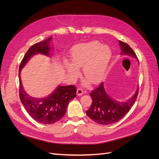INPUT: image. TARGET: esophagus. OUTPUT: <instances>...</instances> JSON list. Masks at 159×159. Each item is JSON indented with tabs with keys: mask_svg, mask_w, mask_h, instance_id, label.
Masks as SVG:
<instances>
[{
	"mask_svg": "<svg viewBox=\"0 0 159 159\" xmlns=\"http://www.w3.org/2000/svg\"><path fill=\"white\" fill-rule=\"evenodd\" d=\"M76 92H77V95H78V96L82 95L84 94V91L81 89H80V88H78V89H77Z\"/></svg>",
	"mask_w": 159,
	"mask_h": 159,
	"instance_id": "obj_1",
	"label": "esophagus"
}]
</instances>
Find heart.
I'll return each mask as SVG.
<instances>
[{"instance_id":"b5f03b06","label":"heart","mask_w":159,"mask_h":159,"mask_svg":"<svg viewBox=\"0 0 159 159\" xmlns=\"http://www.w3.org/2000/svg\"><path fill=\"white\" fill-rule=\"evenodd\" d=\"M111 56L109 47L91 41L75 46L70 52L71 62L65 59L64 64L71 81L76 80L80 74L79 69L83 68L84 75L88 79L84 85H88L89 81L95 84L104 78Z\"/></svg>"}]
</instances>
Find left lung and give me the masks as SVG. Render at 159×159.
I'll list each match as a JSON object with an SVG mask.
<instances>
[{"instance_id":"8db88e82","label":"left lung","mask_w":159,"mask_h":159,"mask_svg":"<svg viewBox=\"0 0 159 159\" xmlns=\"http://www.w3.org/2000/svg\"><path fill=\"white\" fill-rule=\"evenodd\" d=\"M121 48V56H130L138 61L133 49L126 43L119 41ZM138 89L132 97L125 102L113 99L108 95L104 88L103 82L90 93L92 103L86 111L88 116L93 121L102 125L113 124L119 121L131 109L137 99Z\"/></svg>"}]
</instances>
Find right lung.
<instances>
[{
	"label": "right lung",
	"mask_w": 159,
	"mask_h": 159,
	"mask_svg": "<svg viewBox=\"0 0 159 159\" xmlns=\"http://www.w3.org/2000/svg\"><path fill=\"white\" fill-rule=\"evenodd\" d=\"M50 37L32 46L28 50L19 68L20 89L19 95L22 103L28 113L38 123L52 124L59 121L66 112L67 107L71 99L76 97V88L74 85H57L56 89L45 98H35L28 94L23 87L20 78L21 71L31 57L40 54L51 57L54 47L50 45Z\"/></svg>",
	"instance_id": "add662e5"
}]
</instances>
